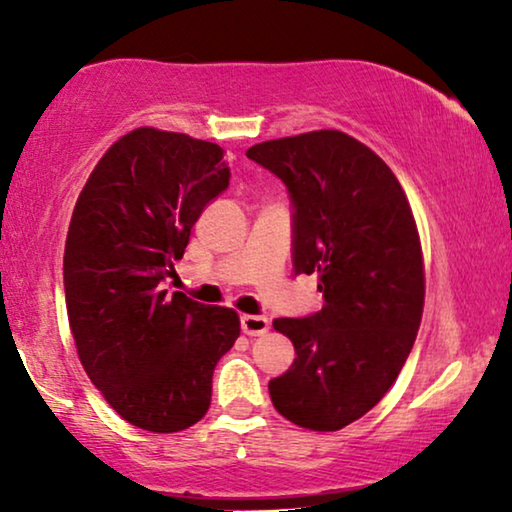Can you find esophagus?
<instances>
[{
    "mask_svg": "<svg viewBox=\"0 0 512 512\" xmlns=\"http://www.w3.org/2000/svg\"><path fill=\"white\" fill-rule=\"evenodd\" d=\"M240 324H242V333L247 335H263L268 333V326H270L268 319L256 317V314H242Z\"/></svg>",
    "mask_w": 512,
    "mask_h": 512,
    "instance_id": "obj_1",
    "label": "esophagus"
}]
</instances>
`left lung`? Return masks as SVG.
<instances>
[{"label": "left lung", "mask_w": 512, "mask_h": 512, "mask_svg": "<svg viewBox=\"0 0 512 512\" xmlns=\"http://www.w3.org/2000/svg\"><path fill=\"white\" fill-rule=\"evenodd\" d=\"M293 200V268L317 272L324 307L275 319L296 361L270 380L289 422L340 431L396 382L424 310V256L410 202L389 165L340 130L270 139L247 151Z\"/></svg>", "instance_id": "1"}]
</instances>
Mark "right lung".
<instances>
[{
    "mask_svg": "<svg viewBox=\"0 0 512 512\" xmlns=\"http://www.w3.org/2000/svg\"><path fill=\"white\" fill-rule=\"evenodd\" d=\"M228 179L219 144L137 128L109 146L76 200L65 242L76 352L104 401L144 431L200 422L216 363L240 338L235 310L160 284Z\"/></svg>",
    "mask_w": 512,
    "mask_h": 512,
    "instance_id": "1",
    "label": "right lung"
}]
</instances>
